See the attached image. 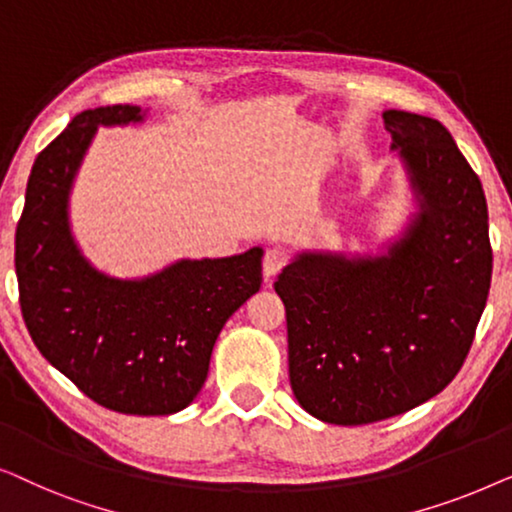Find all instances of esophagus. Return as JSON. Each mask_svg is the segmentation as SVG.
I'll list each match as a JSON object with an SVG mask.
<instances>
[{
	"label": "esophagus",
	"instance_id": "esophagus-1",
	"mask_svg": "<svg viewBox=\"0 0 512 512\" xmlns=\"http://www.w3.org/2000/svg\"><path fill=\"white\" fill-rule=\"evenodd\" d=\"M286 265V254L282 249H268L263 256V277L270 279L277 277L282 268Z\"/></svg>",
	"mask_w": 512,
	"mask_h": 512
}]
</instances>
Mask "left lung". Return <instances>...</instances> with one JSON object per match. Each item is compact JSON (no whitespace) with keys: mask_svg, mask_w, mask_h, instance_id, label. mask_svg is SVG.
I'll return each mask as SVG.
<instances>
[{"mask_svg":"<svg viewBox=\"0 0 512 512\" xmlns=\"http://www.w3.org/2000/svg\"><path fill=\"white\" fill-rule=\"evenodd\" d=\"M412 209L377 251L303 249L275 282L289 380L326 424L403 415L440 394L471 349L492 284L487 200L436 118L384 111Z\"/></svg>","mask_w":512,"mask_h":512,"instance_id":"1","label":"left lung"}]
</instances>
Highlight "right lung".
I'll return each instance as SVG.
<instances>
[{"mask_svg": "<svg viewBox=\"0 0 512 512\" xmlns=\"http://www.w3.org/2000/svg\"><path fill=\"white\" fill-rule=\"evenodd\" d=\"M146 116L132 104L81 111L39 153L16 228V275L25 326L53 368L104 408L160 417L200 394L221 328L261 289L263 249L179 258L144 277L88 261L69 219L76 174L97 128Z\"/></svg>", "mask_w": 512, "mask_h": 512, "instance_id": "obj_1", "label": "right lung"}]
</instances>
